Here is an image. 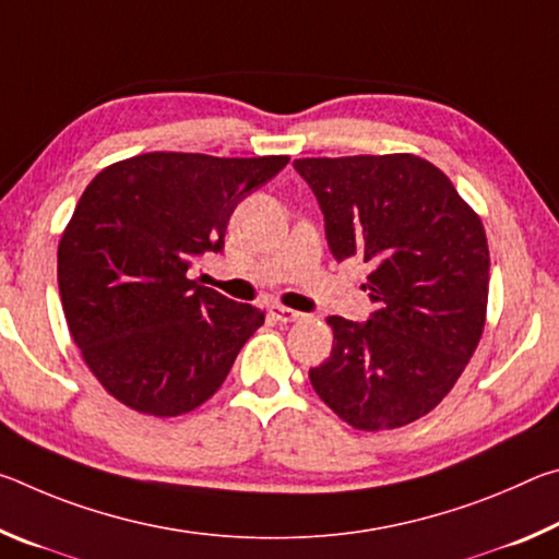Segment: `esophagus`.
<instances>
[{
    "mask_svg": "<svg viewBox=\"0 0 559 559\" xmlns=\"http://www.w3.org/2000/svg\"><path fill=\"white\" fill-rule=\"evenodd\" d=\"M269 313L278 320V323H296V320H302L306 316L298 313V310L286 308V306H271Z\"/></svg>",
    "mask_w": 559,
    "mask_h": 559,
    "instance_id": "obj_1",
    "label": "esophagus"
}]
</instances>
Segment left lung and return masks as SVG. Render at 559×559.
Here are the masks:
<instances>
[{
  "label": "left lung",
  "instance_id": "8db88e82",
  "mask_svg": "<svg viewBox=\"0 0 559 559\" xmlns=\"http://www.w3.org/2000/svg\"><path fill=\"white\" fill-rule=\"evenodd\" d=\"M337 261L370 263L367 323L330 316L333 349L310 384L359 431L400 429L459 382L486 328L490 253L480 216L409 153L300 157Z\"/></svg>",
  "mask_w": 559,
  "mask_h": 559
}]
</instances>
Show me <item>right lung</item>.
Masks as SVG:
<instances>
[{
  "instance_id": "right-lung-1",
  "label": "right lung",
  "mask_w": 559,
  "mask_h": 559,
  "mask_svg": "<svg viewBox=\"0 0 559 559\" xmlns=\"http://www.w3.org/2000/svg\"><path fill=\"white\" fill-rule=\"evenodd\" d=\"M288 159L145 153L93 177L61 234L59 293L73 343L120 404L169 419L224 384L266 313L187 271L222 251L236 204Z\"/></svg>"
}]
</instances>
